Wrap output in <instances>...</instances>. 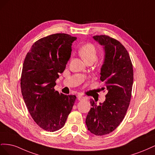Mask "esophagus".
<instances>
[{
	"label": "esophagus",
	"instance_id": "1",
	"mask_svg": "<svg viewBox=\"0 0 155 155\" xmlns=\"http://www.w3.org/2000/svg\"><path fill=\"white\" fill-rule=\"evenodd\" d=\"M78 100L79 101L85 100H87V97L85 96H78Z\"/></svg>",
	"mask_w": 155,
	"mask_h": 155
}]
</instances>
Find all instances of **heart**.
<instances>
[{"instance_id":"b5f03b06","label":"heart","mask_w":155,"mask_h":155,"mask_svg":"<svg viewBox=\"0 0 155 155\" xmlns=\"http://www.w3.org/2000/svg\"><path fill=\"white\" fill-rule=\"evenodd\" d=\"M79 55L86 63L94 62L97 58V50L94 45L88 43L82 45L79 50Z\"/></svg>"}]
</instances>
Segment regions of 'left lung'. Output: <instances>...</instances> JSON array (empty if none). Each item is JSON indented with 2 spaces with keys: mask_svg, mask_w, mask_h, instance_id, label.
<instances>
[{
  "mask_svg": "<svg viewBox=\"0 0 155 155\" xmlns=\"http://www.w3.org/2000/svg\"><path fill=\"white\" fill-rule=\"evenodd\" d=\"M93 39L104 46V62L101 68L100 80L105 84L106 99L92 107L86 118L88 130L103 136L116 129L126 114L130 104L133 83V64L127 50L120 42L108 35H95Z\"/></svg>",
  "mask_w": 155,
  "mask_h": 155,
  "instance_id": "1",
  "label": "left lung"
}]
</instances>
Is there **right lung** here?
I'll return each mask as SVG.
<instances>
[{
    "label": "right lung",
    "instance_id": "right-lung-1",
    "mask_svg": "<svg viewBox=\"0 0 155 155\" xmlns=\"http://www.w3.org/2000/svg\"><path fill=\"white\" fill-rule=\"evenodd\" d=\"M76 37L55 34L35 42L23 63L21 88L23 99L35 122L54 132L64 125L76 96L55 91L56 79L70 59Z\"/></svg>",
    "mask_w": 155,
    "mask_h": 155
}]
</instances>
